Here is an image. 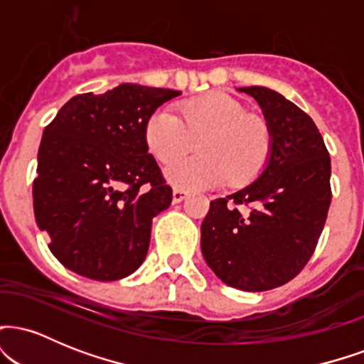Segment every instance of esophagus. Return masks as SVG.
I'll return each mask as SVG.
<instances>
[{
	"mask_svg": "<svg viewBox=\"0 0 364 364\" xmlns=\"http://www.w3.org/2000/svg\"><path fill=\"white\" fill-rule=\"evenodd\" d=\"M171 185H173V198L174 202H181V200H185V181H179V179L174 178L173 181H171Z\"/></svg>",
	"mask_w": 364,
	"mask_h": 364,
	"instance_id": "esophagus-1",
	"label": "esophagus"
}]
</instances>
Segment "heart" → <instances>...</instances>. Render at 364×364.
Wrapping results in <instances>:
<instances>
[{
	"label": "heart",
	"mask_w": 364,
	"mask_h": 364,
	"mask_svg": "<svg viewBox=\"0 0 364 364\" xmlns=\"http://www.w3.org/2000/svg\"><path fill=\"white\" fill-rule=\"evenodd\" d=\"M262 159H263V156H252V157H250V161L246 162V164L252 168V171H257L258 166L262 164Z\"/></svg>",
	"instance_id": "1"
}]
</instances>
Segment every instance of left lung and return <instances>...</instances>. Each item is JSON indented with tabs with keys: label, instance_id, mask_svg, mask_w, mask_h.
I'll use <instances>...</instances> for the list:
<instances>
[{
	"label": "left lung",
	"instance_id": "8db88e82",
	"mask_svg": "<svg viewBox=\"0 0 364 364\" xmlns=\"http://www.w3.org/2000/svg\"><path fill=\"white\" fill-rule=\"evenodd\" d=\"M176 95L121 83L70 99L44 128L32 186L36 220L72 272L119 281L144 263L152 219L173 198L145 132L157 107Z\"/></svg>",
	"mask_w": 364,
	"mask_h": 364
}]
</instances>
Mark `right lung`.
Listing matches in <instances>:
<instances>
[{
	"label": "right lung",
	"instance_id": "add662e5",
	"mask_svg": "<svg viewBox=\"0 0 364 364\" xmlns=\"http://www.w3.org/2000/svg\"><path fill=\"white\" fill-rule=\"evenodd\" d=\"M257 101L267 132L245 135L235 124L223 157L246 162L263 156L253 183L210 202L202 223V253L228 286L269 291L294 279L310 262L327 220L330 157L306 112L279 92L243 87Z\"/></svg>",
	"mask_w": 364,
	"mask_h": 364
}]
</instances>
